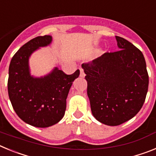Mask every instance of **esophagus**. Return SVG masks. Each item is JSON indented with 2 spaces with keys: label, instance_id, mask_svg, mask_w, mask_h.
<instances>
[{
  "label": "esophagus",
  "instance_id": "34e87169",
  "mask_svg": "<svg viewBox=\"0 0 156 156\" xmlns=\"http://www.w3.org/2000/svg\"><path fill=\"white\" fill-rule=\"evenodd\" d=\"M80 76L81 78H83V77L85 76V74H84V73H83V69L80 68Z\"/></svg>",
  "mask_w": 156,
  "mask_h": 156
}]
</instances>
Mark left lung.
I'll return each mask as SVG.
<instances>
[{
  "instance_id": "left-lung-1",
  "label": "left lung",
  "mask_w": 156,
  "mask_h": 156,
  "mask_svg": "<svg viewBox=\"0 0 156 156\" xmlns=\"http://www.w3.org/2000/svg\"><path fill=\"white\" fill-rule=\"evenodd\" d=\"M115 39L119 51L82 65L92 114L108 126L120 125L137 115L148 87L142 52L122 37Z\"/></svg>"
}]
</instances>
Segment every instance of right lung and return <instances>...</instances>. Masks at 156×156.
<instances>
[{"mask_svg":"<svg viewBox=\"0 0 156 156\" xmlns=\"http://www.w3.org/2000/svg\"><path fill=\"white\" fill-rule=\"evenodd\" d=\"M51 42L50 35L30 40L15 54L8 69V90L12 107L22 120L36 127L53 126L62 119L70 87L80 76L79 69L66 75L57 66L42 76L32 75L31 55Z\"/></svg>","mask_w":156,"mask_h":156,"instance_id":"right-lung-1","label":"right lung"}]
</instances>
